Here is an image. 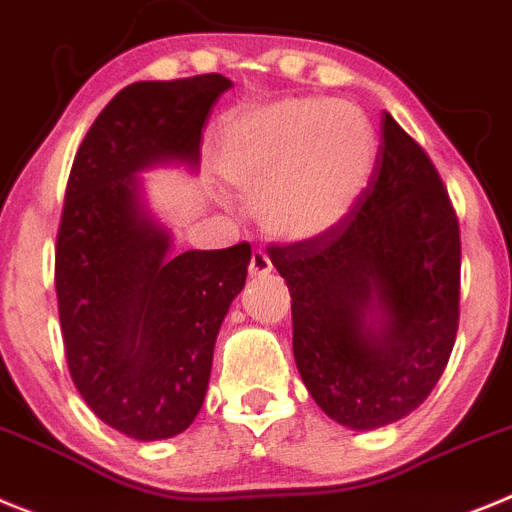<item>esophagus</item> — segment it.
Here are the masks:
<instances>
[{"label":"esophagus","mask_w":512,"mask_h":512,"mask_svg":"<svg viewBox=\"0 0 512 512\" xmlns=\"http://www.w3.org/2000/svg\"><path fill=\"white\" fill-rule=\"evenodd\" d=\"M270 270H273V262H270L267 252L265 250L252 252V260H250V275H252V278H265Z\"/></svg>","instance_id":"esophagus-1"}]
</instances>
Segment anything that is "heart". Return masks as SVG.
<instances>
[{
	"mask_svg": "<svg viewBox=\"0 0 512 512\" xmlns=\"http://www.w3.org/2000/svg\"><path fill=\"white\" fill-rule=\"evenodd\" d=\"M377 158L370 119L347 101L285 99L224 127L219 165L262 224L288 242L334 232L365 193Z\"/></svg>",
	"mask_w": 512,
	"mask_h": 512,
	"instance_id": "b5f03b06",
	"label": "heart"
}]
</instances>
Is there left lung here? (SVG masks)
I'll list each match as a JSON object with an SVG mask.
<instances>
[{
  "instance_id": "left-lung-1",
  "label": "left lung",
  "mask_w": 512,
  "mask_h": 512,
  "mask_svg": "<svg viewBox=\"0 0 512 512\" xmlns=\"http://www.w3.org/2000/svg\"><path fill=\"white\" fill-rule=\"evenodd\" d=\"M290 290L293 357L321 411L370 431L416 411L459 326V222L423 147L382 114L375 170L334 232L267 247Z\"/></svg>"
}]
</instances>
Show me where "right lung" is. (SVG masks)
<instances>
[{"label":"right lung","mask_w":512,"mask_h":512,"mask_svg":"<svg viewBox=\"0 0 512 512\" xmlns=\"http://www.w3.org/2000/svg\"><path fill=\"white\" fill-rule=\"evenodd\" d=\"M222 73L137 81L101 109L73 160L55 293L68 372L91 411L140 441L170 439L199 416L219 326L245 288L252 250L170 255L135 173L201 158Z\"/></svg>","instance_id":"1"}]
</instances>
